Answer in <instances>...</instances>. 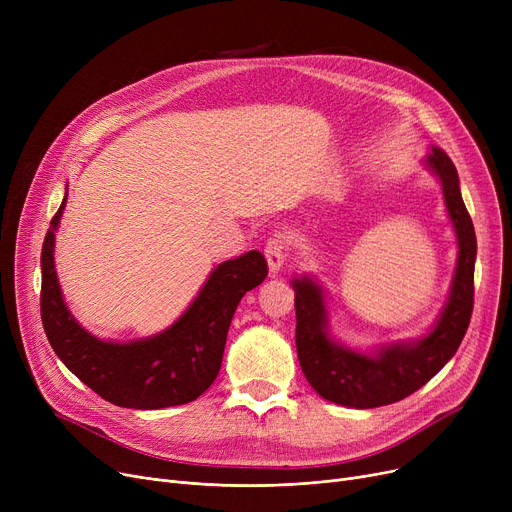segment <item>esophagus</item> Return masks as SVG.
Listing matches in <instances>:
<instances>
[{"instance_id":"esophagus-1","label":"esophagus","mask_w":512,"mask_h":512,"mask_svg":"<svg viewBox=\"0 0 512 512\" xmlns=\"http://www.w3.org/2000/svg\"><path fill=\"white\" fill-rule=\"evenodd\" d=\"M286 238L282 234H274L270 240L265 242V259H267V265H270V272L276 276L282 265H284V259H286Z\"/></svg>"}]
</instances>
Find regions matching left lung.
Listing matches in <instances>:
<instances>
[{
  "label": "left lung",
  "mask_w": 512,
  "mask_h": 512,
  "mask_svg": "<svg viewBox=\"0 0 512 512\" xmlns=\"http://www.w3.org/2000/svg\"><path fill=\"white\" fill-rule=\"evenodd\" d=\"M427 168L440 182L446 209L459 238V261L450 286V297L434 330L415 342L382 346L373 355L338 344L328 330L324 292L311 278H294L297 309V355L313 390L326 400L351 409L384 407L407 398L454 357L469 328L473 313V272L477 240L471 215L463 203L459 174L450 157L432 147Z\"/></svg>",
  "instance_id": "8db88e82"
}]
</instances>
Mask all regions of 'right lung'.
I'll return each instance as SVG.
<instances>
[{"instance_id": "add662e5", "label": "right lung", "mask_w": 512, "mask_h": 512, "mask_svg": "<svg viewBox=\"0 0 512 512\" xmlns=\"http://www.w3.org/2000/svg\"><path fill=\"white\" fill-rule=\"evenodd\" d=\"M64 205L66 199L41 249V319L53 351L80 382L118 407L166 409L199 398L218 378L240 299L267 276L265 257L249 251L220 263L191 307L161 334L132 342L99 340L68 311L53 265Z\"/></svg>"}]
</instances>
